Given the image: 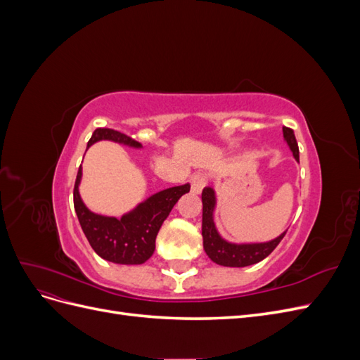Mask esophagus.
Returning a JSON list of instances; mask_svg holds the SVG:
<instances>
[{
	"label": "esophagus",
	"instance_id": "1",
	"mask_svg": "<svg viewBox=\"0 0 360 360\" xmlns=\"http://www.w3.org/2000/svg\"><path fill=\"white\" fill-rule=\"evenodd\" d=\"M205 183H207V177H205V174H201V172H198V174H193L192 176V179H191V188H192V192L193 193H201V191H202V188L205 186Z\"/></svg>",
	"mask_w": 360,
	"mask_h": 360
}]
</instances>
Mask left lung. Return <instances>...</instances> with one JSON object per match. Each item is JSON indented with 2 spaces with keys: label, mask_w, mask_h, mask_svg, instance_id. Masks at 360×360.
<instances>
[{
  "label": "left lung",
  "mask_w": 360,
  "mask_h": 360,
  "mask_svg": "<svg viewBox=\"0 0 360 360\" xmlns=\"http://www.w3.org/2000/svg\"><path fill=\"white\" fill-rule=\"evenodd\" d=\"M284 132V139L290 150L292 151V156L299 162V147L296 136H294L292 129L282 127ZM202 245L205 254L213 263L225 266V267H246L259 263L267 255L274 252V249L279 245V242L284 238L285 233H282L279 237L274 238L270 242L264 243H230L224 240V238L217 233L214 221H213V212L216 207V193L213 188H204L202 189Z\"/></svg>",
  "instance_id": "obj_1"
}]
</instances>
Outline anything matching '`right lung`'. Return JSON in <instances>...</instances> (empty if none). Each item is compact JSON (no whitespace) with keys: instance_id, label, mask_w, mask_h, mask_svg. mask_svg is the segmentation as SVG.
Segmentation results:
<instances>
[{"instance_id":"add662e5","label":"right lung","mask_w":360,"mask_h":360,"mask_svg":"<svg viewBox=\"0 0 360 360\" xmlns=\"http://www.w3.org/2000/svg\"><path fill=\"white\" fill-rule=\"evenodd\" d=\"M102 139L134 148L143 147L138 141L114 129L99 127L93 132L86 148ZM82 168L79 167L73 188V205L82 231L97 255L117 264H143L153 255L156 236L163 221L181 195L191 189L189 183L163 189L117 219L112 216L96 214L86 209L79 195Z\"/></svg>"}]
</instances>
